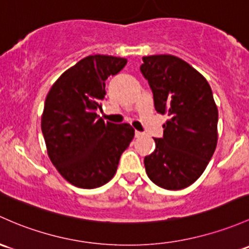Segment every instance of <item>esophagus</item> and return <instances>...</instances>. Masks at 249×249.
Here are the masks:
<instances>
[{"instance_id":"1","label":"esophagus","mask_w":249,"mask_h":249,"mask_svg":"<svg viewBox=\"0 0 249 249\" xmlns=\"http://www.w3.org/2000/svg\"><path fill=\"white\" fill-rule=\"evenodd\" d=\"M135 136H136V137H142L143 133L140 132V131H136V132H135Z\"/></svg>"}]
</instances>
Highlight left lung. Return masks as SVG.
I'll use <instances>...</instances> for the list:
<instances>
[{"instance_id": "obj_1", "label": "left lung", "mask_w": 249, "mask_h": 249, "mask_svg": "<svg viewBox=\"0 0 249 249\" xmlns=\"http://www.w3.org/2000/svg\"><path fill=\"white\" fill-rule=\"evenodd\" d=\"M158 113L167 114L163 137L144 158L149 179L164 190H182L203 174L218 140V109L205 77L172 54L143 57L141 65Z\"/></svg>"}]
</instances>
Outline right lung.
Wrapping results in <instances>:
<instances>
[{
    "label": "right lung",
    "instance_id": "add662e5",
    "mask_svg": "<svg viewBox=\"0 0 249 249\" xmlns=\"http://www.w3.org/2000/svg\"><path fill=\"white\" fill-rule=\"evenodd\" d=\"M127 61L94 54L64 71L46 96L41 131L48 155L59 174L80 188H96L116 174L123 151L131 143L130 124L105 122V81L118 74Z\"/></svg>",
    "mask_w": 249,
    "mask_h": 249
}]
</instances>
